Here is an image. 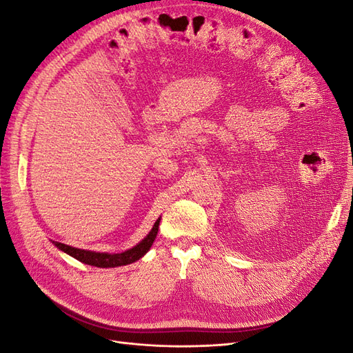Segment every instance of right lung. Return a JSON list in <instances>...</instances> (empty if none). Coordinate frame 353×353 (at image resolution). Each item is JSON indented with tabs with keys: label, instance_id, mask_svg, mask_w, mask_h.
I'll return each mask as SVG.
<instances>
[{
	"label": "right lung",
	"instance_id": "obj_1",
	"mask_svg": "<svg viewBox=\"0 0 353 353\" xmlns=\"http://www.w3.org/2000/svg\"><path fill=\"white\" fill-rule=\"evenodd\" d=\"M159 223H160V218L156 221L153 230L148 232V236L143 241H140L135 245V248L126 250L123 253H97V252H90V250H82V249L72 248V245L57 243V241H52V243H54L60 250L70 254L72 258L78 259L82 263L99 266V268H114V266H122V265L132 263L140 258H143V256L148 250H150L152 244H153V241L157 236Z\"/></svg>",
	"mask_w": 353,
	"mask_h": 353
}]
</instances>
